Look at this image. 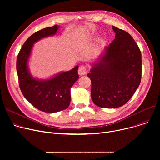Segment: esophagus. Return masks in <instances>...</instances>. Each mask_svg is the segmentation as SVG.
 <instances>
[{"label": "esophagus", "mask_w": 160, "mask_h": 160, "mask_svg": "<svg viewBox=\"0 0 160 160\" xmlns=\"http://www.w3.org/2000/svg\"><path fill=\"white\" fill-rule=\"evenodd\" d=\"M78 74L80 76L82 75H85L87 72V70H86V67L83 65H81L79 67L78 70Z\"/></svg>", "instance_id": "1"}]
</instances>
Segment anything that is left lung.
I'll list each match as a JSON object with an SVG mask.
<instances>
[{"label":"left lung","instance_id":"left-lung-1","mask_svg":"<svg viewBox=\"0 0 160 160\" xmlns=\"http://www.w3.org/2000/svg\"><path fill=\"white\" fill-rule=\"evenodd\" d=\"M113 41L92 67L91 99L100 108H116L127 103L138 88L141 78V54L128 32L114 26Z\"/></svg>","mask_w":160,"mask_h":160}]
</instances>
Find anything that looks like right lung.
Here are the masks:
<instances>
[{
  "label": "right lung",
  "mask_w": 160,
  "mask_h": 160,
  "mask_svg": "<svg viewBox=\"0 0 160 160\" xmlns=\"http://www.w3.org/2000/svg\"><path fill=\"white\" fill-rule=\"evenodd\" d=\"M59 27L54 25L33 33L24 42L17 59V72L22 95L31 104L46 113L60 112L69 107L71 88L79 78L78 65L48 79L35 78L30 72L28 61L33 44L41 39L55 35Z\"/></svg>",
  "instance_id": "obj_1"
}]
</instances>
